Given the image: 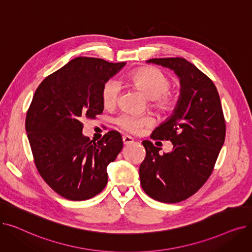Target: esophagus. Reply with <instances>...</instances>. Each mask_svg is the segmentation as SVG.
<instances>
[{
  "label": "esophagus",
  "mask_w": 252,
  "mask_h": 252,
  "mask_svg": "<svg viewBox=\"0 0 252 252\" xmlns=\"http://www.w3.org/2000/svg\"><path fill=\"white\" fill-rule=\"evenodd\" d=\"M123 141H124L125 145H128V144L134 143V139L131 138L130 136H127V135H124L123 136Z\"/></svg>",
  "instance_id": "34e87169"
}]
</instances>
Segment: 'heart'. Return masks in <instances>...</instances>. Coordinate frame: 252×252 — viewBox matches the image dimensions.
Returning <instances> with one entry per match:
<instances>
[{
	"instance_id": "heart-1",
	"label": "heart",
	"mask_w": 252,
	"mask_h": 252,
	"mask_svg": "<svg viewBox=\"0 0 252 252\" xmlns=\"http://www.w3.org/2000/svg\"><path fill=\"white\" fill-rule=\"evenodd\" d=\"M129 81L151 101L152 107L161 112H171L178 104V98L167 91L170 88L169 78L157 68H142L129 75ZM119 85L117 82H106L102 88V102L105 108H112L117 102ZM116 124L129 133H139L152 124L148 115H133L123 113L116 118Z\"/></svg>"
}]
</instances>
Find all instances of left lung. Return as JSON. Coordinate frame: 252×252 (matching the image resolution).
<instances>
[{"instance_id": "1", "label": "left lung", "mask_w": 252, "mask_h": 252, "mask_svg": "<svg viewBox=\"0 0 252 252\" xmlns=\"http://www.w3.org/2000/svg\"><path fill=\"white\" fill-rule=\"evenodd\" d=\"M173 70L180 78L178 104L166 121L151 135L169 140L173 150L142 142L146 157L139 168L141 186L148 196L164 203H177L199 190L213 173L226 137V123L218 90L211 79L184 58L147 61Z\"/></svg>"}]
</instances>
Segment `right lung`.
I'll use <instances>...</instances> for the list:
<instances>
[{"mask_svg":"<svg viewBox=\"0 0 252 252\" xmlns=\"http://www.w3.org/2000/svg\"><path fill=\"white\" fill-rule=\"evenodd\" d=\"M125 65L77 57L47 76L34 93L25 118L34 163L66 199L82 201L99 194L108 181V164L123 149L118 131L96 143L83 135L81 121L103 112L102 88Z\"/></svg>","mask_w":252,"mask_h":252,"instance_id":"1","label":"right lung"}]
</instances>
